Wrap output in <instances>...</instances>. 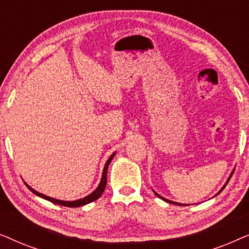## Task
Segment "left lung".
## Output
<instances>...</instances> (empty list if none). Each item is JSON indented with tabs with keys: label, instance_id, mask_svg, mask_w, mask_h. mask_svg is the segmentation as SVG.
I'll use <instances>...</instances> for the list:
<instances>
[{
	"label": "left lung",
	"instance_id": "1",
	"mask_svg": "<svg viewBox=\"0 0 249 249\" xmlns=\"http://www.w3.org/2000/svg\"><path fill=\"white\" fill-rule=\"evenodd\" d=\"M233 171H234V170H233ZM233 171L232 172H231V175H230V177H229V178H228V180H227V182H226V185H224L223 187H222V188H221V190H220V192L219 193H217V194H220L221 192H222V190L224 189V188H226V186L228 185V182H229V180H230V178H231V177H232V175H233ZM155 193V192H154ZM217 194H216V195H217ZM155 195L156 196H158V197H160V198H161V199H163V200H165V202H168V203H172V204H176V205H187V204H180V203H176V202H172V200H169V199H166V198H164V197H162V196H160L159 195V194H156L155 193ZM215 195V196H216Z\"/></svg>",
	"mask_w": 249,
	"mask_h": 249
}]
</instances>
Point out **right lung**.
I'll use <instances>...</instances> for the list:
<instances>
[{"instance_id": "1", "label": "right lung", "mask_w": 249, "mask_h": 249, "mask_svg": "<svg viewBox=\"0 0 249 249\" xmlns=\"http://www.w3.org/2000/svg\"><path fill=\"white\" fill-rule=\"evenodd\" d=\"M115 153H113L108 160L105 163V166H104V170H103V175H102V179H101V182L100 185L96 189L94 190L93 193L89 194V195L84 197V198H80V199H77V200H71V202H68V200H60V199H55V198H52V197H49L46 195H44V194H40L38 192H36L35 189H33L32 187H29L28 185L26 183V186L28 187L29 190H32V192L35 194V195L42 197V198L49 200V202H52L54 204H57V205H62V206H67V207H79V206H83V205H86V204H89L91 202H94V200H96L97 198H100L102 196V194H103L105 187H107V168L108 165H110V163L112 161V159L114 158Z\"/></svg>"}]
</instances>
